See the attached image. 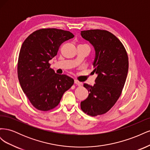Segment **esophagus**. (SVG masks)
I'll list each match as a JSON object with an SVG mask.
<instances>
[{
	"mask_svg": "<svg viewBox=\"0 0 150 150\" xmlns=\"http://www.w3.org/2000/svg\"><path fill=\"white\" fill-rule=\"evenodd\" d=\"M74 84H76V85H78V86H79L82 85V83L80 82V81H78V80H76V79L74 80Z\"/></svg>",
	"mask_w": 150,
	"mask_h": 150,
	"instance_id": "obj_1",
	"label": "esophagus"
}]
</instances>
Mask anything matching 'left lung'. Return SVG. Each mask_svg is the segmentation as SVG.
Listing matches in <instances>:
<instances>
[{"label":"left lung","mask_w":150,"mask_h":150,"mask_svg":"<svg viewBox=\"0 0 150 150\" xmlns=\"http://www.w3.org/2000/svg\"><path fill=\"white\" fill-rule=\"evenodd\" d=\"M81 35L94 49L93 72L98 75L93 86L84 84L89 93L81 108L96 116L108 112L120 98L128 72V54L120 40L107 30H83Z\"/></svg>","instance_id":"left-lung-1"}]
</instances>
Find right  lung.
I'll use <instances>...</instances> for the list:
<instances>
[{"instance_id":"add662e5","label":"right lung","mask_w":150,"mask_h":150,"mask_svg":"<svg viewBox=\"0 0 150 150\" xmlns=\"http://www.w3.org/2000/svg\"><path fill=\"white\" fill-rule=\"evenodd\" d=\"M69 31L42 29L30 34L22 43L17 74L23 92L33 106L46 111L56 107L74 79L57 74L50 68V61L57 55L61 44L74 38Z\"/></svg>"}]
</instances>
